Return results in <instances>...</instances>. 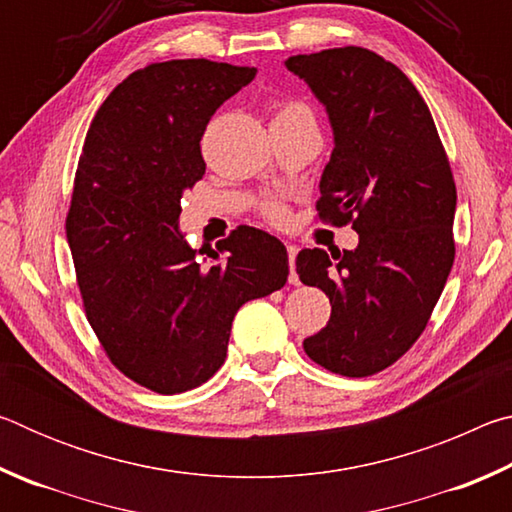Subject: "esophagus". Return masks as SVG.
Masks as SVG:
<instances>
[{
  "label": "esophagus",
  "mask_w": 512,
  "mask_h": 512,
  "mask_svg": "<svg viewBox=\"0 0 512 512\" xmlns=\"http://www.w3.org/2000/svg\"><path fill=\"white\" fill-rule=\"evenodd\" d=\"M287 253H289V266H291V284H300V280H298V275H296V255H298V246H293V244H289L287 246Z\"/></svg>",
  "instance_id": "obj_1"
}]
</instances>
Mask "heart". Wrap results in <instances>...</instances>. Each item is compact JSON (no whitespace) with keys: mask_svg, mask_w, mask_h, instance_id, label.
Returning a JSON list of instances; mask_svg holds the SVG:
<instances>
[{"mask_svg":"<svg viewBox=\"0 0 512 512\" xmlns=\"http://www.w3.org/2000/svg\"><path fill=\"white\" fill-rule=\"evenodd\" d=\"M300 112H307V115H311V110L305 106L302 101H293V99H282V101H275L273 103V119L277 117H289V115H300ZM262 216L266 221H271L275 225H282L284 221L289 219V210L287 205L280 203V201H266L262 203Z\"/></svg>","mask_w":512,"mask_h":512,"instance_id":"1","label":"heart"}]
</instances>
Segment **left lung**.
I'll return each mask as SVG.
<instances>
[{"label": "left lung", "instance_id": "left-lung-1", "mask_svg": "<svg viewBox=\"0 0 512 512\" xmlns=\"http://www.w3.org/2000/svg\"><path fill=\"white\" fill-rule=\"evenodd\" d=\"M325 103L334 151L318 219L352 225L354 250L305 248L302 284L325 291L332 316L302 343L343 377H368L409 352L452 271L456 183L427 103L400 67L363 47L287 60Z\"/></svg>", "mask_w": 512, "mask_h": 512}]
</instances>
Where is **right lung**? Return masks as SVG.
<instances>
[{
	"instance_id": "right-lung-1",
	"label": "right lung",
	"mask_w": 512,
	"mask_h": 512,
	"mask_svg": "<svg viewBox=\"0 0 512 512\" xmlns=\"http://www.w3.org/2000/svg\"><path fill=\"white\" fill-rule=\"evenodd\" d=\"M255 72L151 63L110 92L85 135L65 219L76 284L112 366L153 393L205 384L239 307L287 284V248L264 230L239 225L216 250L178 230L180 198L205 176V128Z\"/></svg>"
}]
</instances>
